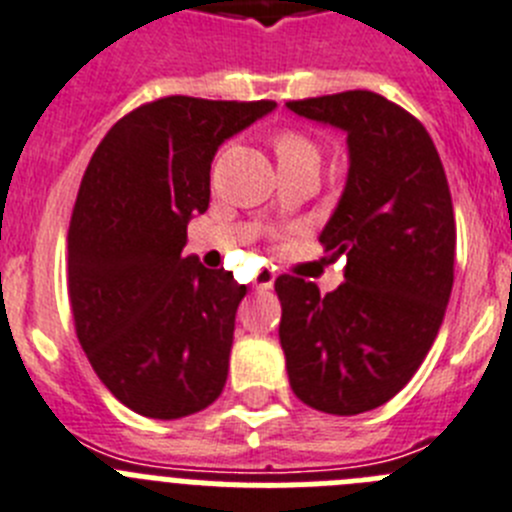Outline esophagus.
Wrapping results in <instances>:
<instances>
[{
  "label": "esophagus",
  "mask_w": 512,
  "mask_h": 512,
  "mask_svg": "<svg viewBox=\"0 0 512 512\" xmlns=\"http://www.w3.org/2000/svg\"><path fill=\"white\" fill-rule=\"evenodd\" d=\"M273 283H275V270H270V267H262L260 273L255 275V288L257 290L273 288Z\"/></svg>",
  "instance_id": "esophagus-1"
}]
</instances>
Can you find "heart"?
I'll use <instances>...</instances> for the list:
<instances>
[{
	"label": "heart",
	"instance_id": "1",
	"mask_svg": "<svg viewBox=\"0 0 512 512\" xmlns=\"http://www.w3.org/2000/svg\"><path fill=\"white\" fill-rule=\"evenodd\" d=\"M273 147H275V153H278L280 163L303 158V155H316V145H313L306 135H301V132L296 130L278 132L273 140Z\"/></svg>",
	"mask_w": 512,
	"mask_h": 512
}]
</instances>
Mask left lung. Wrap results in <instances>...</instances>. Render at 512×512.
Wrapping results in <instances>:
<instances>
[{
  "instance_id": "1",
  "label": "left lung",
  "mask_w": 512,
  "mask_h": 512,
  "mask_svg": "<svg viewBox=\"0 0 512 512\" xmlns=\"http://www.w3.org/2000/svg\"><path fill=\"white\" fill-rule=\"evenodd\" d=\"M301 117L347 132L349 176L321 232L344 283L275 280L290 388L306 405L357 416L408 385L444 321L457 224L434 140L411 112L375 91L288 101Z\"/></svg>"
}]
</instances>
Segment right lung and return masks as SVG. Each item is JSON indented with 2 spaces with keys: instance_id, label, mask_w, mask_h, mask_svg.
Instances as JSON below:
<instances>
[{
  "instance_id": "add662e5",
  "label": "right lung",
  "mask_w": 512,
  "mask_h": 512,
  "mask_svg": "<svg viewBox=\"0 0 512 512\" xmlns=\"http://www.w3.org/2000/svg\"><path fill=\"white\" fill-rule=\"evenodd\" d=\"M273 107L163 96L91 155L68 227V301L99 380L140 416H191L222 395L247 285L181 250L191 214L209 209L219 145Z\"/></svg>"
}]
</instances>
